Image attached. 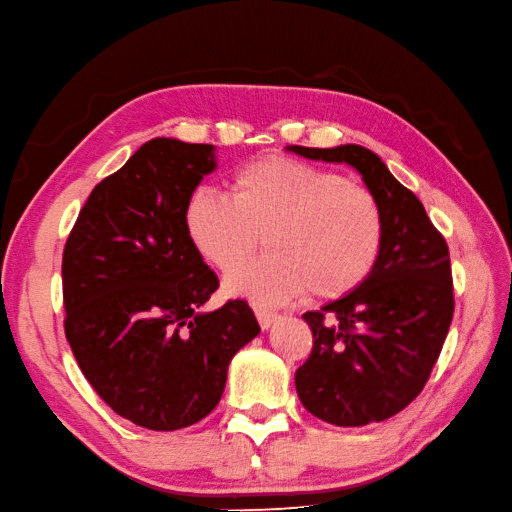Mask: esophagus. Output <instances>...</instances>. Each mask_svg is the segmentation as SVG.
<instances>
[{
  "label": "esophagus",
  "instance_id": "34e87169",
  "mask_svg": "<svg viewBox=\"0 0 512 512\" xmlns=\"http://www.w3.org/2000/svg\"><path fill=\"white\" fill-rule=\"evenodd\" d=\"M256 317H258L260 328L267 330L273 326V321H276L280 315L273 313V310H267V308H256Z\"/></svg>",
  "mask_w": 512,
  "mask_h": 512
}]
</instances>
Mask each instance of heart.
Returning <instances> with one entry per match:
<instances>
[{"label": "heart", "instance_id": "b5f03b06", "mask_svg": "<svg viewBox=\"0 0 512 512\" xmlns=\"http://www.w3.org/2000/svg\"><path fill=\"white\" fill-rule=\"evenodd\" d=\"M182 223L195 252L226 276L254 256L263 234L269 256L228 280L230 293L256 302L350 295L376 269L384 241L376 195L289 156L245 162L232 173L230 197L197 186Z\"/></svg>", "mask_w": 512, "mask_h": 512}]
</instances>
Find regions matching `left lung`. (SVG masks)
Listing matches in <instances>:
<instances>
[{
    "label": "left lung",
    "mask_w": 512,
    "mask_h": 512,
    "mask_svg": "<svg viewBox=\"0 0 512 512\" xmlns=\"http://www.w3.org/2000/svg\"><path fill=\"white\" fill-rule=\"evenodd\" d=\"M291 152L347 162L376 195L384 241L369 280L304 315L313 350L295 371L304 408L334 426L356 428L404 410L426 386L454 317L450 249L413 191L363 145Z\"/></svg>",
    "instance_id": "obj_1"
}]
</instances>
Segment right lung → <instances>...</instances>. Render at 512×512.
I'll return each mask as SVG.
<instances>
[{
  "mask_svg": "<svg viewBox=\"0 0 512 512\" xmlns=\"http://www.w3.org/2000/svg\"><path fill=\"white\" fill-rule=\"evenodd\" d=\"M215 147L152 139L91 191L62 252L65 334L84 378L147 430L213 410L232 356L260 332L245 299L202 313L217 273L186 239V197Z\"/></svg>",
  "mask_w": 512,
  "mask_h": 512,
  "instance_id": "right-lung-1",
  "label": "right lung"
}]
</instances>
